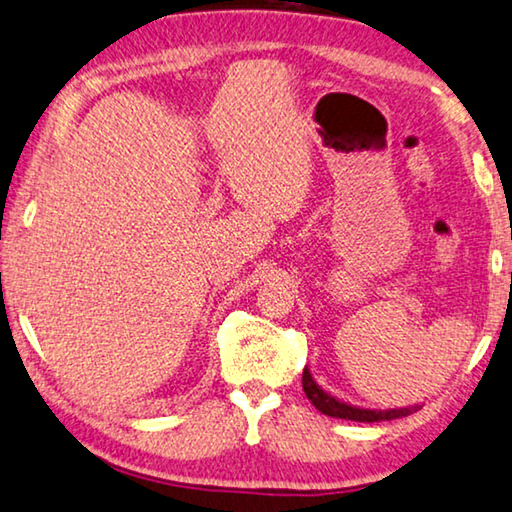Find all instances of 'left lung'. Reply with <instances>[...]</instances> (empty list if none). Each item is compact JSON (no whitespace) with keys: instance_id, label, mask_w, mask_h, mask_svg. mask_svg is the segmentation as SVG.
<instances>
[{"instance_id":"obj_1","label":"left lung","mask_w":512,"mask_h":512,"mask_svg":"<svg viewBox=\"0 0 512 512\" xmlns=\"http://www.w3.org/2000/svg\"><path fill=\"white\" fill-rule=\"evenodd\" d=\"M303 391L308 395V400L315 404V409L331 418H345V421H358V423H379V421H393V418H402L414 414L421 409V404H411V407H398V409H363L354 407V404L342 402L333 398L331 393H326L322 386L312 379L310 370H303Z\"/></svg>"}]
</instances>
